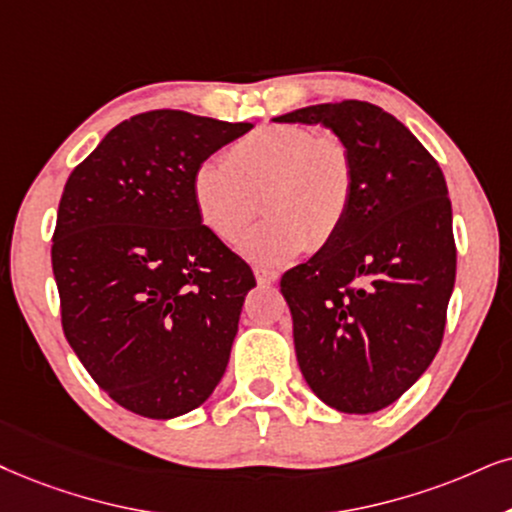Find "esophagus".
Instances as JSON below:
<instances>
[{"label": "esophagus", "mask_w": 512, "mask_h": 512, "mask_svg": "<svg viewBox=\"0 0 512 512\" xmlns=\"http://www.w3.org/2000/svg\"><path fill=\"white\" fill-rule=\"evenodd\" d=\"M255 278L260 286H274V283L278 281V276L274 274V271H264V269H255Z\"/></svg>", "instance_id": "34e87169"}]
</instances>
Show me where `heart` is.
Returning a JSON list of instances; mask_svg holds the SVG:
<instances>
[{
	"label": "heart",
	"instance_id": "obj_1",
	"mask_svg": "<svg viewBox=\"0 0 512 512\" xmlns=\"http://www.w3.org/2000/svg\"><path fill=\"white\" fill-rule=\"evenodd\" d=\"M262 193L264 217L241 252L260 267H283L338 234L354 196V165L338 137L302 125H267L236 141L229 155L196 167L191 196L208 229L226 243L245 234Z\"/></svg>",
	"mask_w": 512,
	"mask_h": 512
}]
</instances>
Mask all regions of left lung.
Here are the masks:
<instances>
[{"mask_svg":"<svg viewBox=\"0 0 512 512\" xmlns=\"http://www.w3.org/2000/svg\"><path fill=\"white\" fill-rule=\"evenodd\" d=\"M274 122L321 125L347 146L354 196L340 231L281 278L300 371L323 404L375 413L428 371L456 281L451 200L437 160L366 101Z\"/></svg>","mask_w":512,"mask_h":512,"instance_id":"left-lung-1","label":"left lung"}]
</instances>
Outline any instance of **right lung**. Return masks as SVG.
<instances>
[{"instance_id": "obj_1", "label": "right lung", "mask_w": 512, "mask_h": 512, "mask_svg": "<svg viewBox=\"0 0 512 512\" xmlns=\"http://www.w3.org/2000/svg\"><path fill=\"white\" fill-rule=\"evenodd\" d=\"M250 122L148 111L113 127L70 174L51 267L63 333L127 411L198 409L229 364L255 276L200 222L196 167Z\"/></svg>"}]
</instances>
